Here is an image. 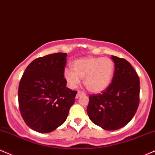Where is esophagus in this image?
Masks as SVG:
<instances>
[{
	"instance_id": "obj_1",
	"label": "esophagus",
	"mask_w": 155,
	"mask_h": 155,
	"mask_svg": "<svg viewBox=\"0 0 155 155\" xmlns=\"http://www.w3.org/2000/svg\"><path fill=\"white\" fill-rule=\"evenodd\" d=\"M85 93L83 92V91H78V94L77 95H76V99H78V98H79L80 96H81V95H84Z\"/></svg>"
}]
</instances>
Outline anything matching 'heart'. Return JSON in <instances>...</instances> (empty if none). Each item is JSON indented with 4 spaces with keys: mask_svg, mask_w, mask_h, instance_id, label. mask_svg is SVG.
Wrapping results in <instances>:
<instances>
[{
    "mask_svg": "<svg viewBox=\"0 0 155 155\" xmlns=\"http://www.w3.org/2000/svg\"><path fill=\"white\" fill-rule=\"evenodd\" d=\"M72 70L65 69L64 77L71 88H75L84 78L89 91L100 93L106 90L113 78L114 65L110 58L87 57L77 59L72 64Z\"/></svg>",
    "mask_w": 155,
    "mask_h": 155,
    "instance_id": "obj_1",
    "label": "heart"
}]
</instances>
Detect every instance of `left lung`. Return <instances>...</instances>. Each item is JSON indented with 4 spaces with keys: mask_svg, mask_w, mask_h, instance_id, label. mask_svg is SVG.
<instances>
[{
    "mask_svg": "<svg viewBox=\"0 0 155 155\" xmlns=\"http://www.w3.org/2000/svg\"><path fill=\"white\" fill-rule=\"evenodd\" d=\"M114 62L112 82L106 90L89 96L88 117L105 130L123 128L131 120L139 104L140 81L132 65L123 58L112 56Z\"/></svg>",
    "mask_w": 155,
    "mask_h": 155,
    "instance_id": "obj_1",
    "label": "left lung"
}]
</instances>
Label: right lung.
Masks as SVG:
<instances>
[{
    "mask_svg": "<svg viewBox=\"0 0 155 155\" xmlns=\"http://www.w3.org/2000/svg\"><path fill=\"white\" fill-rule=\"evenodd\" d=\"M67 53L35 59L24 72L18 90L20 113L31 129L49 133L62 125L74 103L76 91L64 77Z\"/></svg>",
    "mask_w": 155,
    "mask_h": 155,
    "instance_id": "add662e5",
    "label": "right lung"
}]
</instances>
